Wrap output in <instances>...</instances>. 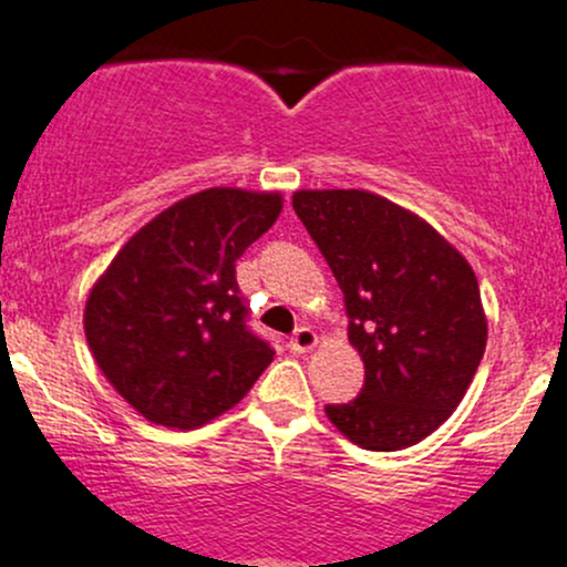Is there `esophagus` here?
<instances>
[{
	"label": "esophagus",
	"mask_w": 567,
	"mask_h": 567,
	"mask_svg": "<svg viewBox=\"0 0 567 567\" xmlns=\"http://www.w3.org/2000/svg\"><path fill=\"white\" fill-rule=\"evenodd\" d=\"M316 342H318V337H316L313 329L300 327L295 334H291L289 348H291V351H295V353H308V351H313Z\"/></svg>",
	"instance_id": "34e87169"
}]
</instances>
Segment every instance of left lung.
<instances>
[{"label": "left lung", "instance_id": "obj_1", "mask_svg": "<svg viewBox=\"0 0 567 567\" xmlns=\"http://www.w3.org/2000/svg\"><path fill=\"white\" fill-rule=\"evenodd\" d=\"M346 295L364 388L327 404L342 436L374 453L417 444L466 396L487 342L472 265L429 221L367 189L291 198Z\"/></svg>", "mask_w": 567, "mask_h": 567}]
</instances>
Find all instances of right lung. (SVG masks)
Here are the masks:
<instances>
[{
	"label": "right lung",
	"instance_id": "right-lung-1",
	"mask_svg": "<svg viewBox=\"0 0 567 567\" xmlns=\"http://www.w3.org/2000/svg\"><path fill=\"white\" fill-rule=\"evenodd\" d=\"M281 208V193L203 189L146 221L93 284L87 346L150 423L189 431L214 421L272 361L246 327L235 262Z\"/></svg>",
	"mask_w": 567,
	"mask_h": 567
}]
</instances>
